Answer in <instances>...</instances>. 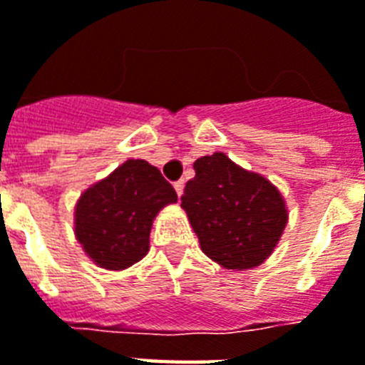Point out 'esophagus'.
Wrapping results in <instances>:
<instances>
[{
	"label": "esophagus",
	"mask_w": 365,
	"mask_h": 365,
	"mask_svg": "<svg viewBox=\"0 0 365 365\" xmlns=\"http://www.w3.org/2000/svg\"><path fill=\"white\" fill-rule=\"evenodd\" d=\"M183 187H185V182H183V180H178V182L174 183V189H176L178 197H182L183 195Z\"/></svg>",
	"instance_id": "esophagus-1"
}]
</instances>
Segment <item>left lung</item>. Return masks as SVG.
<instances>
[{
	"label": "left lung",
	"mask_w": 365,
	"mask_h": 365,
	"mask_svg": "<svg viewBox=\"0 0 365 365\" xmlns=\"http://www.w3.org/2000/svg\"><path fill=\"white\" fill-rule=\"evenodd\" d=\"M182 208L200 247L227 269H247L268 259L287 225L281 192L255 173L234 165L225 153L195 161Z\"/></svg>",
	"instance_id": "8db88e82"
}]
</instances>
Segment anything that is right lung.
<instances>
[{"label": "right lung", "mask_w": 365, "mask_h": 365, "mask_svg": "<svg viewBox=\"0 0 365 365\" xmlns=\"http://www.w3.org/2000/svg\"><path fill=\"white\" fill-rule=\"evenodd\" d=\"M176 200L174 187L155 167L129 159L80 197L76 240L97 266L123 269L148 253L153 217Z\"/></svg>", "instance_id": "add662e5"}]
</instances>
